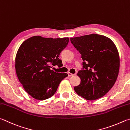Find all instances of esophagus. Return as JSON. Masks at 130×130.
<instances>
[{"instance_id":"1","label":"esophagus","mask_w":130,"mask_h":130,"mask_svg":"<svg viewBox=\"0 0 130 130\" xmlns=\"http://www.w3.org/2000/svg\"><path fill=\"white\" fill-rule=\"evenodd\" d=\"M68 74H69V76H72L75 75V74H71V73H70V72H69V73H68Z\"/></svg>"}]
</instances>
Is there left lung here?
I'll use <instances>...</instances> for the list:
<instances>
[{
  "instance_id": "8db88e82",
  "label": "left lung",
  "mask_w": 130,
  "mask_h": 130,
  "mask_svg": "<svg viewBox=\"0 0 130 130\" xmlns=\"http://www.w3.org/2000/svg\"><path fill=\"white\" fill-rule=\"evenodd\" d=\"M70 40L83 60L82 70L77 74L80 83L74 90L88 101L101 98L113 87L119 74L120 59L117 47L110 38L95 34Z\"/></svg>"
}]
</instances>
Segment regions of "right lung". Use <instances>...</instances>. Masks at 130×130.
Instances as JSON below:
<instances>
[{
  "instance_id": "add662e5",
  "label": "right lung",
  "mask_w": 130,
  "mask_h": 130,
  "mask_svg": "<svg viewBox=\"0 0 130 130\" xmlns=\"http://www.w3.org/2000/svg\"><path fill=\"white\" fill-rule=\"evenodd\" d=\"M69 38H47L32 36L20 45L15 58V70L25 91L38 100L53 96L60 82L68 76L51 69L52 66H63L59 59L67 47Z\"/></svg>"
}]
</instances>
